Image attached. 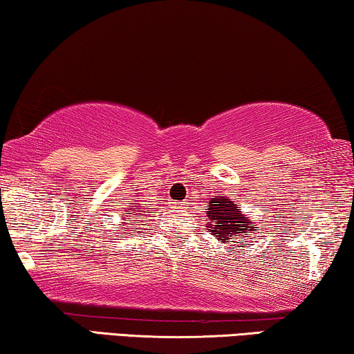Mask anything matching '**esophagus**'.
Instances as JSON below:
<instances>
[{"mask_svg":"<svg viewBox=\"0 0 354 354\" xmlns=\"http://www.w3.org/2000/svg\"><path fill=\"white\" fill-rule=\"evenodd\" d=\"M172 206H174V207H180V203H177V201H172Z\"/></svg>","mask_w":354,"mask_h":354,"instance_id":"esophagus-1","label":"esophagus"}]
</instances>
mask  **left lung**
<instances>
[{"label": "left lung", "mask_w": 354, "mask_h": 354, "mask_svg": "<svg viewBox=\"0 0 354 354\" xmlns=\"http://www.w3.org/2000/svg\"><path fill=\"white\" fill-rule=\"evenodd\" d=\"M207 230L212 232V235L222 243L241 246L245 243L246 236H250L253 232L259 230L253 221L243 216V212L239 209V205L230 201L227 196H216L209 200V207L205 212ZM263 234V232H259Z\"/></svg>", "instance_id": "obj_1"}]
</instances>
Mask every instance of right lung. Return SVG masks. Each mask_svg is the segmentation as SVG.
<instances>
[{
	"instance_id": "right-lung-1",
	"label": "right lung",
	"mask_w": 354,
	"mask_h": 354,
	"mask_svg": "<svg viewBox=\"0 0 354 354\" xmlns=\"http://www.w3.org/2000/svg\"><path fill=\"white\" fill-rule=\"evenodd\" d=\"M142 209V207L138 206V203L137 205H132V203H127V207H124V212H122V221H127V219H137L138 216H142L140 214V211ZM122 224H125V222H122ZM120 224V225H122ZM119 229V227H118Z\"/></svg>"
}]
</instances>
